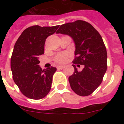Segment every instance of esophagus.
<instances>
[{
    "label": "esophagus",
    "mask_w": 124,
    "mask_h": 124,
    "mask_svg": "<svg viewBox=\"0 0 124 124\" xmlns=\"http://www.w3.org/2000/svg\"><path fill=\"white\" fill-rule=\"evenodd\" d=\"M64 68V66H57V68H58V69H63Z\"/></svg>",
    "instance_id": "34e87169"
}]
</instances>
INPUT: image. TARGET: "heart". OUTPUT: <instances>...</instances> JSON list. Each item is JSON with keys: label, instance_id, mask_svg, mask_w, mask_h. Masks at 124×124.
<instances>
[{"label": "heart", "instance_id": "obj_1", "mask_svg": "<svg viewBox=\"0 0 124 124\" xmlns=\"http://www.w3.org/2000/svg\"><path fill=\"white\" fill-rule=\"evenodd\" d=\"M68 53H58L54 57V60L57 63H63L66 60V58L68 57Z\"/></svg>", "mask_w": 124, "mask_h": 124}]
</instances>
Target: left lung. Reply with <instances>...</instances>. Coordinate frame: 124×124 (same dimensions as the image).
I'll return each mask as SVG.
<instances>
[{"mask_svg":"<svg viewBox=\"0 0 124 124\" xmlns=\"http://www.w3.org/2000/svg\"><path fill=\"white\" fill-rule=\"evenodd\" d=\"M56 33L68 35L73 39L76 49L73 63L84 65V68L78 71L73 65L75 71L69 82L76 94L88 96L101 84L108 67L107 51L102 37L91 24L80 20L62 24Z\"/></svg>","mask_w":124,"mask_h":124,"instance_id":"left-lung-1","label":"left lung"}]
</instances>
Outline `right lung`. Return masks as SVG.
Segmentation results:
<instances>
[{
  "label": "right lung",
  "instance_id": "1",
  "mask_svg": "<svg viewBox=\"0 0 124 124\" xmlns=\"http://www.w3.org/2000/svg\"><path fill=\"white\" fill-rule=\"evenodd\" d=\"M59 26L41 27L33 26L26 28L15 44L11 58V70L15 83L24 96L40 100L50 91L54 67L42 70L39 56L44 53V44L49 36L56 31Z\"/></svg>",
  "mask_w": 124,
  "mask_h": 124
}]
</instances>
